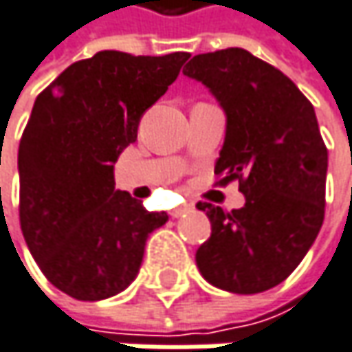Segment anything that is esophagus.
<instances>
[{
	"label": "esophagus",
	"instance_id": "1",
	"mask_svg": "<svg viewBox=\"0 0 352 352\" xmlns=\"http://www.w3.org/2000/svg\"><path fill=\"white\" fill-rule=\"evenodd\" d=\"M187 211H191V206H181V208L173 209L171 215H173V217H181V215H185Z\"/></svg>",
	"mask_w": 352,
	"mask_h": 352
}]
</instances>
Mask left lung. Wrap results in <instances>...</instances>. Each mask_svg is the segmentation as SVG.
I'll use <instances>...</instances> for the list:
<instances>
[{
    "mask_svg": "<svg viewBox=\"0 0 352 352\" xmlns=\"http://www.w3.org/2000/svg\"><path fill=\"white\" fill-rule=\"evenodd\" d=\"M183 74L204 82L228 116L215 183L238 181L245 195L232 211L197 204L211 221L197 268L234 294L270 290L296 270L324 219L329 153L314 107L286 74L243 48L197 54Z\"/></svg>",
    "mask_w": 352,
    "mask_h": 352,
    "instance_id": "8db88e82",
    "label": "left lung"
}]
</instances>
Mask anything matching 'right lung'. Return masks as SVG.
<instances>
[{"label": "right lung", "instance_id": "add662e5", "mask_svg": "<svg viewBox=\"0 0 352 352\" xmlns=\"http://www.w3.org/2000/svg\"><path fill=\"white\" fill-rule=\"evenodd\" d=\"M187 58L102 50L70 64L36 98L17 153L19 226L44 276L76 300L124 290L148 234L169 219L116 191L112 165Z\"/></svg>", "mask_w": 352, "mask_h": 352}]
</instances>
